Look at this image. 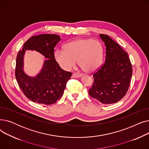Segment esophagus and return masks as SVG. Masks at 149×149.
<instances>
[{
    "label": "esophagus",
    "instance_id": "34e87169",
    "mask_svg": "<svg viewBox=\"0 0 149 149\" xmlns=\"http://www.w3.org/2000/svg\"><path fill=\"white\" fill-rule=\"evenodd\" d=\"M82 76V75L81 74H79V73H74L72 74V77L73 78H79V77H81Z\"/></svg>",
    "mask_w": 149,
    "mask_h": 149
}]
</instances>
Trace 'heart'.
<instances>
[{
    "mask_svg": "<svg viewBox=\"0 0 149 149\" xmlns=\"http://www.w3.org/2000/svg\"><path fill=\"white\" fill-rule=\"evenodd\" d=\"M54 57L64 70L72 69L78 60L83 70L92 72L102 64L104 48L98 40L92 38H80L66 43L65 50L57 49Z\"/></svg>",
    "mask_w": 149,
    "mask_h": 149,
    "instance_id": "b5f03b06",
    "label": "heart"
}]
</instances>
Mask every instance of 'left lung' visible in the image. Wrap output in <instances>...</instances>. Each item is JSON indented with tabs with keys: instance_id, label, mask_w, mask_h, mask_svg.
Segmentation results:
<instances>
[{
	"instance_id": "left-lung-1",
	"label": "left lung",
	"mask_w": 149,
	"mask_h": 149,
	"mask_svg": "<svg viewBox=\"0 0 149 149\" xmlns=\"http://www.w3.org/2000/svg\"><path fill=\"white\" fill-rule=\"evenodd\" d=\"M106 46L104 63L93 73V83L89 90L92 98L104 104L117 103L126 94L132 75L127 52L105 34H100Z\"/></svg>"
}]
</instances>
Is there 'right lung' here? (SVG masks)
<instances>
[{"mask_svg": "<svg viewBox=\"0 0 149 149\" xmlns=\"http://www.w3.org/2000/svg\"><path fill=\"white\" fill-rule=\"evenodd\" d=\"M58 35L40 34L25 43L16 58L15 75L25 95L33 102L50 105L57 102L63 93L72 73L63 70L56 61L54 48L60 41ZM26 50H36L47 58L41 72L30 77L23 70V57Z\"/></svg>", "mask_w": 149, "mask_h": 149, "instance_id": "right-lung-1", "label": "right lung"}]
</instances>
